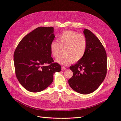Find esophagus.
<instances>
[{"label": "esophagus", "mask_w": 121, "mask_h": 121, "mask_svg": "<svg viewBox=\"0 0 121 121\" xmlns=\"http://www.w3.org/2000/svg\"><path fill=\"white\" fill-rule=\"evenodd\" d=\"M61 69H62V71H66V68L65 67H62V68H61Z\"/></svg>", "instance_id": "34e87169"}]
</instances>
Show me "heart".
I'll list each match as a JSON object with an SVG mask.
<instances>
[{
  "label": "heart",
  "instance_id": "obj_1",
  "mask_svg": "<svg viewBox=\"0 0 121 121\" xmlns=\"http://www.w3.org/2000/svg\"><path fill=\"white\" fill-rule=\"evenodd\" d=\"M87 40L82 34H78L74 31L67 30L59 37L58 42L53 41L50 44L51 55L54 58L58 56L64 49L63 54L55 60L59 64L68 65L72 62L75 63L83 58L87 49Z\"/></svg>",
  "mask_w": 121,
  "mask_h": 121
}]
</instances>
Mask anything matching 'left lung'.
Returning a JSON list of instances; mask_svg holds the SVG:
<instances>
[{
    "mask_svg": "<svg viewBox=\"0 0 121 121\" xmlns=\"http://www.w3.org/2000/svg\"><path fill=\"white\" fill-rule=\"evenodd\" d=\"M87 40L86 52L80 61L69 67L73 75L68 80L73 89L81 94H89L99 87L107 71V56L104 47L96 36L85 29Z\"/></svg>",
    "mask_w": 121,
    "mask_h": 121,
    "instance_id": "8db88e82",
    "label": "left lung"
}]
</instances>
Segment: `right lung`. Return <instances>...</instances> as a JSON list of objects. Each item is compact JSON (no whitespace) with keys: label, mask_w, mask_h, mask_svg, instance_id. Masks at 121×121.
Listing matches in <instances>:
<instances>
[{"label":"right lung","mask_w":121,"mask_h":121,"mask_svg":"<svg viewBox=\"0 0 121 121\" xmlns=\"http://www.w3.org/2000/svg\"><path fill=\"white\" fill-rule=\"evenodd\" d=\"M52 27H39L24 36L14 54L16 77L28 91L39 92L53 80V74L61 71V66L52 63L50 44L55 37ZM46 64H49L48 66Z\"/></svg>","instance_id":"1"}]
</instances>
